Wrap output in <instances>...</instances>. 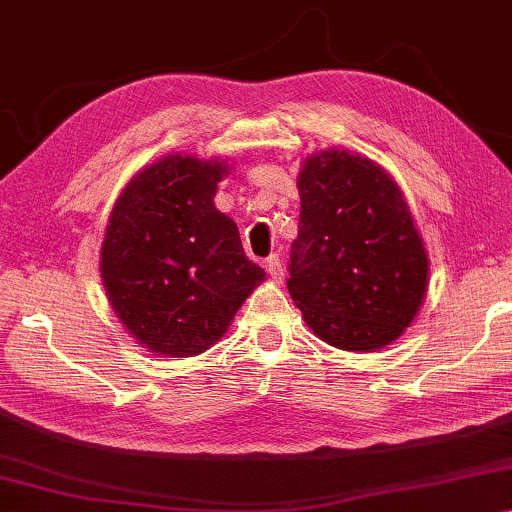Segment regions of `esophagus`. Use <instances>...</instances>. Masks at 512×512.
<instances>
[{"instance_id": "esophagus-1", "label": "esophagus", "mask_w": 512, "mask_h": 512, "mask_svg": "<svg viewBox=\"0 0 512 512\" xmlns=\"http://www.w3.org/2000/svg\"><path fill=\"white\" fill-rule=\"evenodd\" d=\"M264 266H266V273L271 275L273 282H282V278H285V269H282V262H280L278 255H271L264 262Z\"/></svg>"}]
</instances>
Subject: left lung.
Listing matches in <instances>:
<instances>
[{
    "mask_svg": "<svg viewBox=\"0 0 512 512\" xmlns=\"http://www.w3.org/2000/svg\"><path fill=\"white\" fill-rule=\"evenodd\" d=\"M289 294L323 342L373 351L415 319L428 257L396 182L367 157L328 150L298 175Z\"/></svg>",
    "mask_w": 512,
    "mask_h": 512,
    "instance_id": "left-lung-1",
    "label": "left lung"
}]
</instances>
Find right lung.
Wrapping results in <instances>:
<instances>
[{
  "label": "right lung",
  "instance_id": "obj_1",
  "mask_svg": "<svg viewBox=\"0 0 512 512\" xmlns=\"http://www.w3.org/2000/svg\"><path fill=\"white\" fill-rule=\"evenodd\" d=\"M223 161L168 154L113 207L100 271L113 312L152 353L186 358L225 335L264 271L214 207Z\"/></svg>",
  "mask_w": 512,
  "mask_h": 512
}]
</instances>
